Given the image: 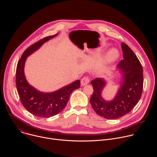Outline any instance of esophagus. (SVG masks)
Masks as SVG:
<instances>
[{"mask_svg":"<svg viewBox=\"0 0 157 157\" xmlns=\"http://www.w3.org/2000/svg\"><path fill=\"white\" fill-rule=\"evenodd\" d=\"M89 82V78L88 77H86V76L82 78V79L81 80V85L82 86L87 84Z\"/></svg>","mask_w":157,"mask_h":157,"instance_id":"34e87169","label":"esophagus"}]
</instances>
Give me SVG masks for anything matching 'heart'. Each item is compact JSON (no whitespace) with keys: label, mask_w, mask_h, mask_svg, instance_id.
Instances as JSON below:
<instances>
[{"label":"heart","mask_w":157,"mask_h":157,"mask_svg":"<svg viewBox=\"0 0 157 157\" xmlns=\"http://www.w3.org/2000/svg\"><path fill=\"white\" fill-rule=\"evenodd\" d=\"M119 56V52L116 48H113L109 50L105 57L104 63L105 64H108L114 62Z\"/></svg>","instance_id":"1"}]
</instances>
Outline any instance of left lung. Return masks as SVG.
<instances>
[{
  "instance_id": "left-lung-1",
  "label": "left lung",
  "mask_w": 157,
  "mask_h": 157,
  "mask_svg": "<svg viewBox=\"0 0 157 157\" xmlns=\"http://www.w3.org/2000/svg\"><path fill=\"white\" fill-rule=\"evenodd\" d=\"M123 58L118 68L122 70V81L115 98L105 101L101 96L106 85L103 78H96L91 82L94 91L90 103L96 113L107 119H119L132 110L139 101L143 90L142 66L130 48L124 43L121 44Z\"/></svg>"
}]
</instances>
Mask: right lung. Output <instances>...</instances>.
<instances>
[{
    "mask_svg": "<svg viewBox=\"0 0 157 157\" xmlns=\"http://www.w3.org/2000/svg\"><path fill=\"white\" fill-rule=\"evenodd\" d=\"M57 35L45 37L32 44L22 54L17 66L15 82L21 103L29 113L39 117L48 118L59 114L68 103L71 93L81 84L80 81L77 80L55 92L44 93L30 85L25 78L24 69L27 57Z\"/></svg>",
    "mask_w": 157,
    "mask_h": 157,
    "instance_id": "right-lung-1",
    "label": "right lung"
}]
</instances>
